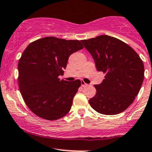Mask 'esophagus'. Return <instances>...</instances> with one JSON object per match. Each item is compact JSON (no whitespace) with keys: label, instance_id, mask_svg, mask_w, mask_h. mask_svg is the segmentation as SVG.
Wrapping results in <instances>:
<instances>
[{"label":"esophagus","instance_id":"obj_1","mask_svg":"<svg viewBox=\"0 0 152 152\" xmlns=\"http://www.w3.org/2000/svg\"><path fill=\"white\" fill-rule=\"evenodd\" d=\"M81 86H83V87H84V86H86V85H88L87 84H86V83L84 82V81H81Z\"/></svg>","mask_w":152,"mask_h":152}]
</instances>
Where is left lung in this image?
<instances>
[{
  "instance_id": "obj_1",
  "label": "left lung",
  "mask_w": 152,
  "mask_h": 152,
  "mask_svg": "<svg viewBox=\"0 0 152 152\" xmlns=\"http://www.w3.org/2000/svg\"><path fill=\"white\" fill-rule=\"evenodd\" d=\"M104 79L94 85L96 93L89 102L99 113L107 115L122 113L133 103L144 78L143 61L123 41L108 35L81 40Z\"/></svg>"
}]
</instances>
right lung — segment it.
<instances>
[{
	"instance_id": "right-lung-1",
	"label": "right lung",
	"mask_w": 152,
	"mask_h": 152,
	"mask_svg": "<svg viewBox=\"0 0 152 152\" xmlns=\"http://www.w3.org/2000/svg\"><path fill=\"white\" fill-rule=\"evenodd\" d=\"M83 48L79 40L48 37L25 49L18 64L19 86L25 103L36 115L55 121L70 111L81 82L58 76L63 75L69 56Z\"/></svg>"
}]
</instances>
